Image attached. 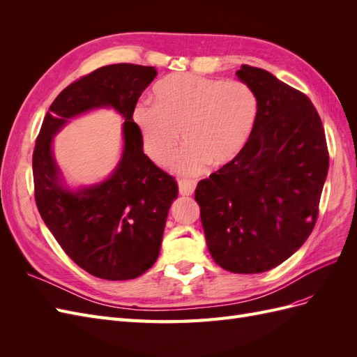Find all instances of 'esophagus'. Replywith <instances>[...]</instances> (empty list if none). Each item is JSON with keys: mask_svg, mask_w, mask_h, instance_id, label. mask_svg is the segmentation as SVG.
<instances>
[{"mask_svg": "<svg viewBox=\"0 0 357 357\" xmlns=\"http://www.w3.org/2000/svg\"><path fill=\"white\" fill-rule=\"evenodd\" d=\"M193 190H195V183L190 181V180H180L178 181V192L180 195H192Z\"/></svg>", "mask_w": 357, "mask_h": 357, "instance_id": "34e87169", "label": "esophagus"}]
</instances>
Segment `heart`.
<instances>
[{
    "mask_svg": "<svg viewBox=\"0 0 357 357\" xmlns=\"http://www.w3.org/2000/svg\"><path fill=\"white\" fill-rule=\"evenodd\" d=\"M153 101L137 105L132 114L144 153L155 164H167L181 132L186 147L172 168L183 176L234 160L250 138L257 113L256 95L245 83L198 74L167 75L155 84Z\"/></svg>",
    "mask_w": 357,
    "mask_h": 357,
    "instance_id": "obj_1",
    "label": "heart"
}]
</instances>
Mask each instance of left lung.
<instances>
[{
	"label": "left lung",
	"instance_id": "8db88e82",
	"mask_svg": "<svg viewBox=\"0 0 357 357\" xmlns=\"http://www.w3.org/2000/svg\"><path fill=\"white\" fill-rule=\"evenodd\" d=\"M236 75L256 95L253 131L238 156L198 183L195 199L214 262L257 274L283 264L308 238L329 155L307 95L262 68L241 66Z\"/></svg>",
	"mask_w": 357,
	"mask_h": 357
}]
</instances>
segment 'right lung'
<instances>
[{
	"label": "right lung",
	"mask_w": 357,
	"mask_h": 357,
	"mask_svg": "<svg viewBox=\"0 0 357 357\" xmlns=\"http://www.w3.org/2000/svg\"><path fill=\"white\" fill-rule=\"evenodd\" d=\"M155 67L113 63L67 86L52 102L32 155L36 202L62 250L86 273L131 280L156 262L176 180L144 152L132 121ZM113 108L125 119L124 149L112 174L89 187L70 188L52 156V138L70 118Z\"/></svg>",
	"instance_id": "1"
}]
</instances>
